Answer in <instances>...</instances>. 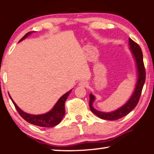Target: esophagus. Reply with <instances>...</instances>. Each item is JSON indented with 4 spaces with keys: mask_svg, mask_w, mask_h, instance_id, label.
Returning <instances> with one entry per match:
<instances>
[{
    "mask_svg": "<svg viewBox=\"0 0 154 154\" xmlns=\"http://www.w3.org/2000/svg\"><path fill=\"white\" fill-rule=\"evenodd\" d=\"M87 85H88V82L86 81H81L79 83V86L82 87H86Z\"/></svg>",
    "mask_w": 154,
    "mask_h": 154,
    "instance_id": "1",
    "label": "esophagus"
}]
</instances>
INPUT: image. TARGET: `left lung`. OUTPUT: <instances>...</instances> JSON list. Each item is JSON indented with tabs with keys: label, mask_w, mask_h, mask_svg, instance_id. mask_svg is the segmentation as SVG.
Masks as SVG:
<instances>
[{
	"label": "left lung",
	"mask_w": 154,
	"mask_h": 154,
	"mask_svg": "<svg viewBox=\"0 0 154 154\" xmlns=\"http://www.w3.org/2000/svg\"><path fill=\"white\" fill-rule=\"evenodd\" d=\"M129 49L131 50V53L136 61L138 73V79L135 89H134L133 94L125 104L118 109L111 112H102L95 109L93 107V102L95 100V97L92 94H89V107L91 111L102 119L114 121L127 115L136 107L141 97L142 89H143L146 79V71L143 61V53L139 45L133 41L131 38L129 39Z\"/></svg>",
	"instance_id": "8db88e82"
}]
</instances>
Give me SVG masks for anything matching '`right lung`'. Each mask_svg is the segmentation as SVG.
<instances>
[{"instance_id":"1","label":"right lung","mask_w":154,"mask_h":154,"mask_svg":"<svg viewBox=\"0 0 154 154\" xmlns=\"http://www.w3.org/2000/svg\"><path fill=\"white\" fill-rule=\"evenodd\" d=\"M32 32H29L27 34L25 35L24 37H23L20 39V41H22L23 40H24L25 38H26L27 37L32 33ZM72 89L69 90L68 92L66 93L62 96L59 99V100L57 101V103L54 104L53 108L52 109L50 112L45 113L43 114H38V115H33V114H30L28 113L23 112V110H21L18 106H17L14 101L12 100L11 97H9L11 98V100H12V102L14 104L15 109L17 111V112L19 113V114L21 116V117L24 119L28 122V123L31 124H33V125L41 126V127H53L57 125L58 124L60 123L61 120L63 119V116H65V101L67 100V97L69 96V94H70Z\"/></svg>"}]
</instances>
